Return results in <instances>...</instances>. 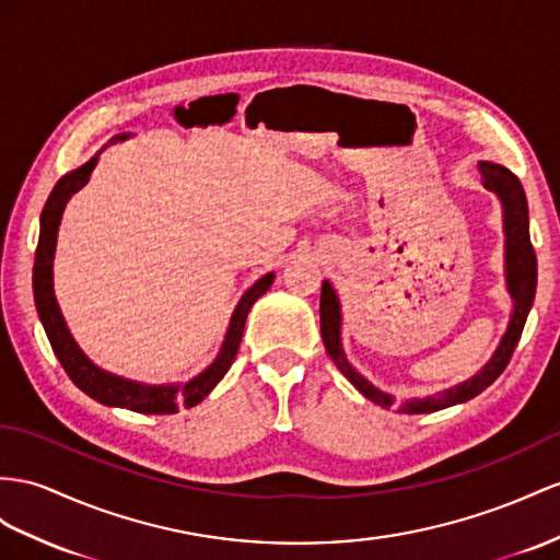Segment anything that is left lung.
<instances>
[{
    "mask_svg": "<svg viewBox=\"0 0 560 560\" xmlns=\"http://www.w3.org/2000/svg\"><path fill=\"white\" fill-rule=\"evenodd\" d=\"M480 182L487 191H492L499 203H501V218H504V275H506V289L513 300L511 319L504 336H501L494 354L490 357L476 376L466 378L464 383H456L452 388L428 395V397H411L405 399L402 405H397V411L402 413H430L440 411L454 405L468 402L476 395H480L487 385H492L501 371L506 369L511 354L518 346L523 326L529 310L535 303V291H537V257L535 248L529 243V220H527V198L523 191V184L518 177L513 175L511 170L504 165H497L490 161L478 163ZM319 317H322V338L326 352L331 354V360L340 369V374L346 376L357 390H360L371 402L390 409L395 407V397L385 390L376 388L374 383L364 378L360 371H357L346 357L342 350V338H340V326H342V312H340V298L334 289L331 281L322 283V300H319Z\"/></svg>",
    "mask_w": 560,
    "mask_h": 560,
    "instance_id": "left-lung-1",
    "label": "left lung"
}]
</instances>
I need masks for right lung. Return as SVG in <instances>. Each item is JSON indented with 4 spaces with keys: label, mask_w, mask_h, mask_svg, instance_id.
Returning a JSON list of instances; mask_svg holds the SVG:
<instances>
[{
    "label": "right lung",
    "mask_w": 560,
    "mask_h": 560,
    "mask_svg": "<svg viewBox=\"0 0 560 560\" xmlns=\"http://www.w3.org/2000/svg\"><path fill=\"white\" fill-rule=\"evenodd\" d=\"M130 135L113 137L110 143L122 141ZM104 151V149H102ZM98 163V153L90 158L82 167L68 172L59 182H56L54 191L47 198V206L42 210L39 218V241L35 253V269H33V291H35V305L39 322L45 326L47 338L54 348V354L59 357L61 366L82 393H88L96 402L106 407H120L139 413H177L182 407H194L212 393L229 366L234 364L236 352L243 338V328H246L248 312L255 305V300L269 291L275 283V271L257 279L250 289L241 295L238 305L229 319L226 334L222 340V348L214 357L212 364L200 371L198 376L186 383H167V385H149L110 374V371L96 366L82 348L75 342L73 334L63 319L59 300L54 295V255H56V238H59V226L66 203L70 196L78 194L84 184L90 182L92 172Z\"/></svg>",
    "instance_id": "obj_1"
}]
</instances>
